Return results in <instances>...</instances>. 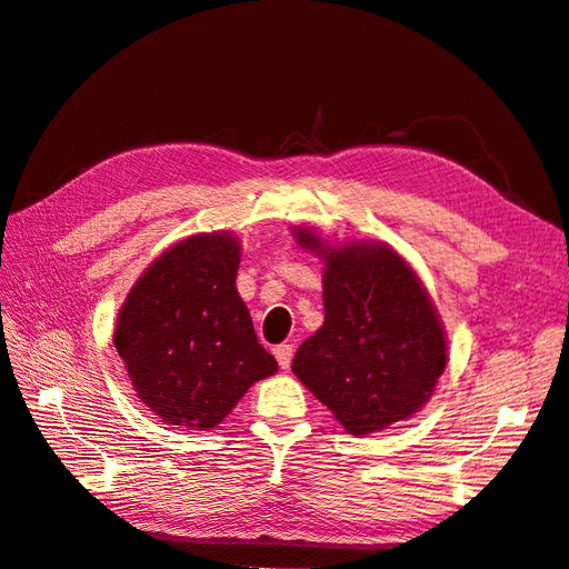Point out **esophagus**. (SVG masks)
Masks as SVG:
<instances>
[{
    "label": "esophagus",
    "mask_w": 569,
    "mask_h": 569,
    "mask_svg": "<svg viewBox=\"0 0 569 569\" xmlns=\"http://www.w3.org/2000/svg\"><path fill=\"white\" fill-rule=\"evenodd\" d=\"M274 358H278V363L282 370H287L291 366V356H295V347L291 343H280V347L272 349Z\"/></svg>",
    "instance_id": "1"
}]
</instances>
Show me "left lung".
<instances>
[{"label": "left lung", "instance_id": "left-lung-1", "mask_svg": "<svg viewBox=\"0 0 569 569\" xmlns=\"http://www.w3.org/2000/svg\"><path fill=\"white\" fill-rule=\"evenodd\" d=\"M322 268V327L297 349L291 370L353 437L382 432L432 399L449 341L418 272L385 242L327 244L291 228Z\"/></svg>", "mask_w": 569, "mask_h": 569}]
</instances>
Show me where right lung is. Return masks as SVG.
Here are the masks:
<instances>
[{
  "instance_id": "add662e5",
  "label": "right lung",
  "mask_w": 569,
  "mask_h": 569,
  "mask_svg": "<svg viewBox=\"0 0 569 569\" xmlns=\"http://www.w3.org/2000/svg\"><path fill=\"white\" fill-rule=\"evenodd\" d=\"M239 237L199 232L166 249L137 278L113 343L132 389L161 422L213 429L258 380L278 372L237 291Z\"/></svg>"
}]
</instances>
